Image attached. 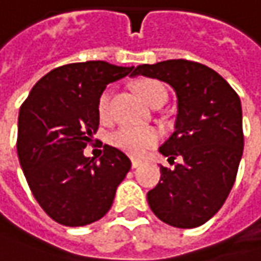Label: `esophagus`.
<instances>
[{
  "label": "esophagus",
  "instance_id": "1",
  "mask_svg": "<svg viewBox=\"0 0 261 261\" xmlns=\"http://www.w3.org/2000/svg\"><path fill=\"white\" fill-rule=\"evenodd\" d=\"M141 165L140 160H137V159H132V168H138Z\"/></svg>",
  "mask_w": 261,
  "mask_h": 261
}]
</instances>
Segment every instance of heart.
Here are the masks:
<instances>
[{"mask_svg":"<svg viewBox=\"0 0 261 261\" xmlns=\"http://www.w3.org/2000/svg\"><path fill=\"white\" fill-rule=\"evenodd\" d=\"M137 92L141 99L148 105H151L158 99L166 101V89L163 84L156 80H145L140 83L137 86ZM110 99H111V90L107 89L101 93L98 101V114L101 119L108 117ZM159 138L160 134L154 127H138V126L123 124L110 135V142L111 145L120 148L121 151H126L127 154L142 156L158 144Z\"/></svg>","mask_w":261,"mask_h":261,"instance_id":"obj_1","label":"heart"}]
</instances>
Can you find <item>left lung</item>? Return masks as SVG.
<instances>
[{"label":"left lung","instance_id":"left-lung-1","mask_svg":"<svg viewBox=\"0 0 261 261\" xmlns=\"http://www.w3.org/2000/svg\"><path fill=\"white\" fill-rule=\"evenodd\" d=\"M132 75L165 82L177 95L175 130L159 148L174 168L160 166L148 205L169 226H202L223 206L236 179L244 151L241 99L214 69L186 59L140 65Z\"/></svg>","mask_w":261,"mask_h":261}]
</instances>
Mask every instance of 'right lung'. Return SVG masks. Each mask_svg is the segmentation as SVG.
<instances>
[{
  "label": "right lung",
  "instance_id": "right-lung-1",
  "mask_svg": "<svg viewBox=\"0 0 261 261\" xmlns=\"http://www.w3.org/2000/svg\"><path fill=\"white\" fill-rule=\"evenodd\" d=\"M132 69L103 61L55 68L20 107L19 162L34 197L59 224L80 227L102 218L130 169L129 158L116 147L105 144L98 160L86 158L83 148L98 130V101L107 84Z\"/></svg>",
  "mask_w": 261,
  "mask_h": 261
}]
</instances>
